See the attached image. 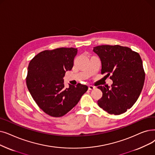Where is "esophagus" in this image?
I'll list each match as a JSON object with an SVG mask.
<instances>
[{
    "label": "esophagus",
    "mask_w": 155,
    "mask_h": 155,
    "mask_svg": "<svg viewBox=\"0 0 155 155\" xmlns=\"http://www.w3.org/2000/svg\"><path fill=\"white\" fill-rule=\"evenodd\" d=\"M95 89V87H94L92 85H89V90H94Z\"/></svg>",
    "instance_id": "1"
}]
</instances>
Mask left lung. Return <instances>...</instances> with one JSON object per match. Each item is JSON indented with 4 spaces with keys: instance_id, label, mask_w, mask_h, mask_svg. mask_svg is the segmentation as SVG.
<instances>
[{
    "instance_id": "left-lung-1",
    "label": "left lung",
    "mask_w": 155,
    "mask_h": 155,
    "mask_svg": "<svg viewBox=\"0 0 155 155\" xmlns=\"http://www.w3.org/2000/svg\"><path fill=\"white\" fill-rule=\"evenodd\" d=\"M93 51L101 62V74L110 75V87L99 86L103 96L98 100L100 107L110 114L120 115L134 104L142 91L145 79L140 55L127 47L103 45L94 47Z\"/></svg>"
}]
</instances>
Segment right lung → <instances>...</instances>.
<instances>
[{"mask_svg": "<svg viewBox=\"0 0 155 155\" xmlns=\"http://www.w3.org/2000/svg\"><path fill=\"white\" fill-rule=\"evenodd\" d=\"M77 51L72 48L44 51L29 63L26 79L28 89L40 108L51 117L66 115L88 89L81 84L64 87L63 77L72 69Z\"/></svg>", "mask_w": 155, "mask_h": 155, "instance_id": "right-lung-1", "label": "right lung"}]
</instances>
